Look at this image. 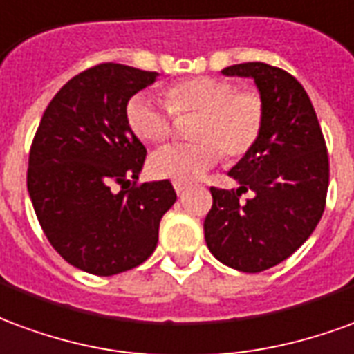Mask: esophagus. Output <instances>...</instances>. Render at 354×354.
<instances>
[{
	"instance_id": "esophagus-1",
	"label": "esophagus",
	"mask_w": 354,
	"mask_h": 354,
	"mask_svg": "<svg viewBox=\"0 0 354 354\" xmlns=\"http://www.w3.org/2000/svg\"><path fill=\"white\" fill-rule=\"evenodd\" d=\"M174 188L177 194L183 196L185 194V190H187V185H183V183H174Z\"/></svg>"
}]
</instances>
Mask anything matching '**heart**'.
Returning <instances> with one entry per match:
<instances>
[{
	"label": "heart",
	"instance_id": "b5f03b06",
	"mask_svg": "<svg viewBox=\"0 0 354 354\" xmlns=\"http://www.w3.org/2000/svg\"><path fill=\"white\" fill-rule=\"evenodd\" d=\"M166 105L139 92L126 105V122L143 143H164L174 131V115H198L192 138L198 143L169 145L149 160L158 179L190 183L200 179L221 160L241 158L259 141L264 126V102L254 90H239L234 81L192 77L166 88Z\"/></svg>",
	"mask_w": 354,
	"mask_h": 354
}]
</instances>
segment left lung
<instances>
[{
	"instance_id": "1",
	"label": "left lung",
	"mask_w": 354,
	"mask_h": 354,
	"mask_svg": "<svg viewBox=\"0 0 354 354\" xmlns=\"http://www.w3.org/2000/svg\"><path fill=\"white\" fill-rule=\"evenodd\" d=\"M226 77H251L264 102L259 141L228 175L237 190L211 188L213 207L203 234L216 260L237 272L259 273L286 260L319 224L328 190V152L308 92L292 75L247 62ZM253 198L241 203V192Z\"/></svg>"
}]
</instances>
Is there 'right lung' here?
Segmentation results:
<instances>
[{"label":"right lung","mask_w":354,"mask_h":354,"mask_svg":"<svg viewBox=\"0 0 354 354\" xmlns=\"http://www.w3.org/2000/svg\"><path fill=\"white\" fill-rule=\"evenodd\" d=\"M156 77L111 62L75 75L33 138L28 192L35 215L58 254L82 272L109 277L143 264L177 200L167 179L136 185L147 149L126 122V105ZM131 178V189L112 190Z\"/></svg>","instance_id":"right-lung-1"}]
</instances>
